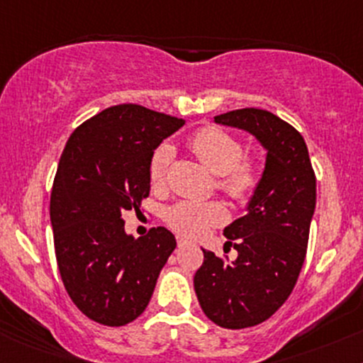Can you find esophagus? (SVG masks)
I'll use <instances>...</instances> for the list:
<instances>
[{
    "label": "esophagus",
    "instance_id": "34e87169",
    "mask_svg": "<svg viewBox=\"0 0 363 363\" xmlns=\"http://www.w3.org/2000/svg\"><path fill=\"white\" fill-rule=\"evenodd\" d=\"M188 242H189V241L186 240V238H182V236L177 238V245H179V246H186V245H188Z\"/></svg>",
    "mask_w": 363,
    "mask_h": 363
}]
</instances>
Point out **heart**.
Segmentation results:
<instances>
[{
	"label": "heart",
	"mask_w": 363,
	"mask_h": 363,
	"mask_svg": "<svg viewBox=\"0 0 363 363\" xmlns=\"http://www.w3.org/2000/svg\"><path fill=\"white\" fill-rule=\"evenodd\" d=\"M189 148L210 172L220 175L218 188L233 200H248L257 188L258 170L253 160L241 158L240 139L218 127H203L191 136ZM174 151L169 145H162L151 155L148 172L153 186L163 184ZM225 218V208L217 201L182 200L165 212V222L170 229L188 238L201 236L212 227L224 224Z\"/></svg>",
	"instance_id": "b5f03b06"
}]
</instances>
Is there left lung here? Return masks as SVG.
<instances>
[{"label": "left lung", "mask_w": 363, "mask_h": 363, "mask_svg": "<svg viewBox=\"0 0 363 363\" xmlns=\"http://www.w3.org/2000/svg\"><path fill=\"white\" fill-rule=\"evenodd\" d=\"M213 121L252 134L267 155L245 215L224 229L238 258L225 264L203 250L194 291L217 325L253 328L277 312L300 276L315 212V174L301 134L270 111L242 108Z\"/></svg>", "instance_id": "obj_1"}]
</instances>
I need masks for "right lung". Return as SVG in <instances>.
<instances>
[{
  "label": "right lung",
  "mask_w": 363,
  "mask_h": 363,
  "mask_svg": "<svg viewBox=\"0 0 363 363\" xmlns=\"http://www.w3.org/2000/svg\"><path fill=\"white\" fill-rule=\"evenodd\" d=\"M181 118L139 105L103 110L74 130L60 158L50 201L63 286L98 324L118 328L148 306L160 270L177 246L165 227L134 238L123 210L150 194V160Z\"/></svg>",
  "instance_id": "obj_1"
}]
</instances>
